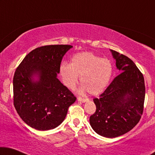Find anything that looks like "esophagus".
<instances>
[{
	"label": "esophagus",
	"instance_id": "1",
	"mask_svg": "<svg viewBox=\"0 0 155 155\" xmlns=\"http://www.w3.org/2000/svg\"><path fill=\"white\" fill-rule=\"evenodd\" d=\"M78 101H81V102H86V101H89V99L87 98H82V97H78Z\"/></svg>",
	"mask_w": 155,
	"mask_h": 155
}]
</instances>
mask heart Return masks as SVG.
I'll return each mask as SVG.
<instances>
[{
	"label": "heart",
	"mask_w": 155,
	"mask_h": 155,
	"mask_svg": "<svg viewBox=\"0 0 155 155\" xmlns=\"http://www.w3.org/2000/svg\"><path fill=\"white\" fill-rule=\"evenodd\" d=\"M113 65L109 59L101 58L92 52H81L74 54L71 63L63 62L59 72L63 84L73 89L79 76L82 84L80 92L89 91L91 94H100L109 83L113 75Z\"/></svg>",
	"instance_id": "1"
}]
</instances>
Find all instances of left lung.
<instances>
[{"label":"left lung","instance_id":"left-lung-1","mask_svg":"<svg viewBox=\"0 0 155 155\" xmlns=\"http://www.w3.org/2000/svg\"><path fill=\"white\" fill-rule=\"evenodd\" d=\"M111 51L120 73L100 95L93 99L96 111L90 124L97 134L113 138L134 128L143 112L145 80L134 62L126 56Z\"/></svg>","mask_w":155,"mask_h":155}]
</instances>
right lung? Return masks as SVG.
<instances>
[{
  "label": "right lung",
  "mask_w": 155,
  "mask_h": 155,
  "mask_svg": "<svg viewBox=\"0 0 155 155\" xmlns=\"http://www.w3.org/2000/svg\"><path fill=\"white\" fill-rule=\"evenodd\" d=\"M71 45H48L29 53L13 78V100L23 121L39 130L58 126L76 97L57 78ZM37 79H36L35 78Z\"/></svg>",
  "instance_id": "1"
}]
</instances>
